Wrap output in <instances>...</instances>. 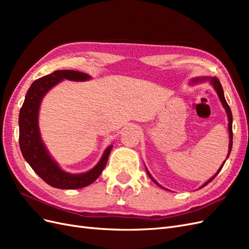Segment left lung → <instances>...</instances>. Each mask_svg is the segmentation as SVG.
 Instances as JSON below:
<instances>
[{"label":"left lung","mask_w":249,"mask_h":249,"mask_svg":"<svg viewBox=\"0 0 249 249\" xmlns=\"http://www.w3.org/2000/svg\"><path fill=\"white\" fill-rule=\"evenodd\" d=\"M209 81L211 84H212V86L214 87V89L216 90V92H217V94H218V96H219V100H220V102H221V104H222V106H223V108L225 109V111H227V114H228V118H229V133H230V145H229V154H228V157H227V159L229 158V156H230V154H231V147H232V115H231V108H230V106L228 105V103H227V101H225V97H224V93H223V89H222V86H221V84H220V82H219V80H218L217 78H197V79H194L192 82H194V83H197V82H203V81ZM224 163H225V161L221 164V166H220V168L217 170V172L215 173L214 175V177H212L211 178L208 182H206L205 184H203L200 188H203L205 186H207L210 182H212V180L214 179V178L218 175V173L220 172V170L222 169V167H223V165H224ZM146 172H147V175H148V177L153 179V182L156 184V185H158L159 187H161V188H163L159 183L158 182H156L155 180V178L150 176V173L148 172V170L146 169ZM164 189V188H163ZM166 190V189H165Z\"/></svg>","instance_id":"8db88e82"}]
</instances>
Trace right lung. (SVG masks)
Listing matches in <instances>:
<instances>
[{"label": "right lung", "mask_w": 249, "mask_h": 249, "mask_svg": "<svg viewBox=\"0 0 249 249\" xmlns=\"http://www.w3.org/2000/svg\"><path fill=\"white\" fill-rule=\"evenodd\" d=\"M90 76L77 71H56L36 80L30 86L25 102L19 111V147L25 160L44 182L59 189H79L92 184L106 166L113 145L105 150L102 159L87 172L73 175L62 170L53 160L41 140L38 126V113L42 97L51 88L64 79L71 81H87Z\"/></svg>", "instance_id": "add662e5"}]
</instances>
